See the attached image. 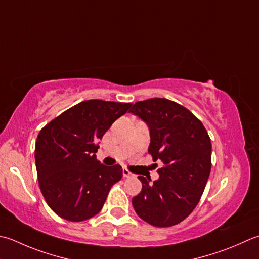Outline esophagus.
Masks as SVG:
<instances>
[{
    "mask_svg": "<svg viewBox=\"0 0 259 259\" xmlns=\"http://www.w3.org/2000/svg\"><path fill=\"white\" fill-rule=\"evenodd\" d=\"M122 175H123V177H125V179H129V177H134L135 176L133 173H131V171H129L126 168H123Z\"/></svg>",
    "mask_w": 259,
    "mask_h": 259,
    "instance_id": "1",
    "label": "esophagus"
}]
</instances>
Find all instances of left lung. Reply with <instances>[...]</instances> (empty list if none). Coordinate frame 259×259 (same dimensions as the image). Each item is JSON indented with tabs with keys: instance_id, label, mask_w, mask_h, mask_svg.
Instances as JSON below:
<instances>
[{
	"instance_id": "8db88e82",
	"label": "left lung",
	"mask_w": 259,
	"mask_h": 259,
	"mask_svg": "<svg viewBox=\"0 0 259 259\" xmlns=\"http://www.w3.org/2000/svg\"><path fill=\"white\" fill-rule=\"evenodd\" d=\"M129 112L148 125V153L161 164L154 183L138 176L143 190L133 199L134 209L151 226H175L191 214L205 189L211 171L210 137L193 113L167 99L136 102Z\"/></svg>"
}]
</instances>
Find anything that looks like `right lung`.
Returning <instances> with one entry per match:
<instances>
[{"mask_svg":"<svg viewBox=\"0 0 259 259\" xmlns=\"http://www.w3.org/2000/svg\"><path fill=\"white\" fill-rule=\"evenodd\" d=\"M130 106L84 101L40 130L34 150L39 186L60 218L79 222L98 214L111 187L121 180L122 167L101 164L95 153L103 135Z\"/></svg>","mask_w":259,"mask_h":259,"instance_id":"1","label":"right lung"}]
</instances>
